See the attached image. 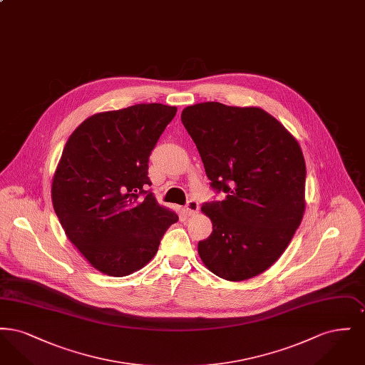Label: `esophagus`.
I'll list each match as a JSON object with an SVG mask.
<instances>
[{"mask_svg":"<svg viewBox=\"0 0 365 365\" xmlns=\"http://www.w3.org/2000/svg\"><path fill=\"white\" fill-rule=\"evenodd\" d=\"M198 210H200V205H198V202L197 201H194V200H191L187 202V205L185 207V212H186V215L187 216H194V215H197L198 213Z\"/></svg>","mask_w":365,"mask_h":365,"instance_id":"34e87169","label":"esophagus"}]
</instances>
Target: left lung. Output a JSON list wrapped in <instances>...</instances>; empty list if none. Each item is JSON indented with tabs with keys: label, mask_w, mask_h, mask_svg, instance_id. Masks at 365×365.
<instances>
[{
	"label": "left lung",
	"mask_w": 365,
	"mask_h": 365,
	"mask_svg": "<svg viewBox=\"0 0 365 365\" xmlns=\"http://www.w3.org/2000/svg\"><path fill=\"white\" fill-rule=\"evenodd\" d=\"M210 186L225 200L202 205L213 231L198 242L210 272L242 282L267 271L305 212L307 168L297 139L257 106L201 103L182 110Z\"/></svg>",
	"instance_id": "obj_1"
}]
</instances>
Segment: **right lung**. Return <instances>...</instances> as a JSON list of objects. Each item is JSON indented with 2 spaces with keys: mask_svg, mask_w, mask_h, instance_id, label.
I'll list each match as a JSON object with an SVG mask.
<instances>
[{
  "mask_svg": "<svg viewBox=\"0 0 365 365\" xmlns=\"http://www.w3.org/2000/svg\"><path fill=\"white\" fill-rule=\"evenodd\" d=\"M176 110L137 104L96 113L63 149L53 175V208L67 238L105 275L127 277L143 268L179 219L145 190L152 185L149 156Z\"/></svg>",
  "mask_w": 365,
  "mask_h": 365,
  "instance_id": "1",
  "label": "right lung"
}]
</instances>
